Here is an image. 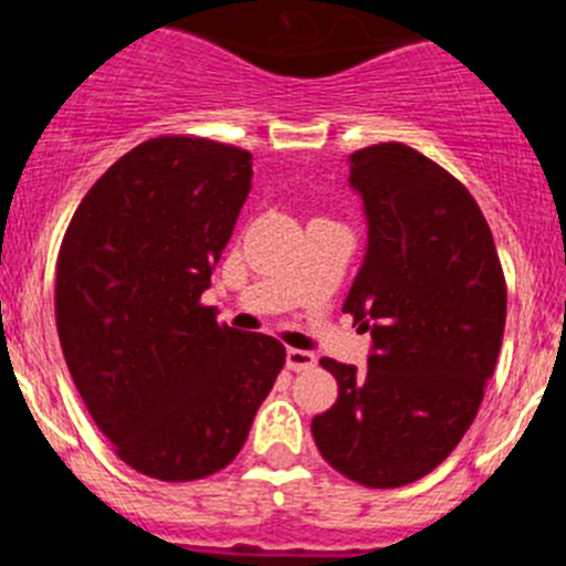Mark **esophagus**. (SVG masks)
<instances>
[{
  "mask_svg": "<svg viewBox=\"0 0 566 566\" xmlns=\"http://www.w3.org/2000/svg\"><path fill=\"white\" fill-rule=\"evenodd\" d=\"M287 369L290 371H307L315 366V355L307 353V349H287Z\"/></svg>",
  "mask_w": 566,
  "mask_h": 566,
  "instance_id": "esophagus-1",
  "label": "esophagus"
}]
</instances>
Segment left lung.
I'll list each match as a JSON object with an SVG mask.
<instances>
[{
	"label": "left lung",
	"instance_id": "left-lung-1",
	"mask_svg": "<svg viewBox=\"0 0 566 566\" xmlns=\"http://www.w3.org/2000/svg\"><path fill=\"white\" fill-rule=\"evenodd\" d=\"M366 253L344 313L371 335L366 369L324 358L338 380L313 417L321 457L366 488L434 471L480 411L505 333L507 287L491 228L460 180L403 144L349 155Z\"/></svg>",
	"mask_w": 566,
	"mask_h": 566
}]
</instances>
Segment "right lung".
<instances>
[{
  "label": "right lung",
  "mask_w": 566,
  "mask_h": 566,
  "mask_svg": "<svg viewBox=\"0 0 566 566\" xmlns=\"http://www.w3.org/2000/svg\"><path fill=\"white\" fill-rule=\"evenodd\" d=\"M251 160L202 137L146 140L86 191L61 242L55 324L75 389L120 460L155 480L222 471L284 366L276 338L200 304Z\"/></svg>",
  "instance_id": "right-lung-1"
}]
</instances>
